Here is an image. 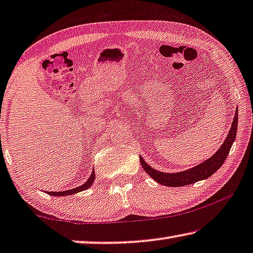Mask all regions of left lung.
Returning a JSON list of instances; mask_svg holds the SVG:
<instances>
[{
  "mask_svg": "<svg viewBox=\"0 0 253 253\" xmlns=\"http://www.w3.org/2000/svg\"><path fill=\"white\" fill-rule=\"evenodd\" d=\"M236 131H238V111H236L234 120H233L230 133H228L226 139H225V141L220 148L217 150V153L213 154V156L207 159L206 162L201 163V164L193 167V169L184 170V172L172 174L158 172V170L154 169L153 167H150L147 164L141 157H140V163H141L142 169L146 170L147 174L150 175V177H153L155 181H157L159 184L166 186H183L196 183L198 181L211 176L223 165L228 153H230L233 142L235 140Z\"/></svg>",
  "mask_w": 253,
  "mask_h": 253,
  "instance_id": "obj_1",
  "label": "left lung"
}]
</instances>
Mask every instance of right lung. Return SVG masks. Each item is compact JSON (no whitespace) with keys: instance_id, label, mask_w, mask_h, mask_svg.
Listing matches in <instances>:
<instances>
[{"instance_id":"obj_1","label":"right lung","mask_w":253,"mask_h":253,"mask_svg":"<svg viewBox=\"0 0 253 253\" xmlns=\"http://www.w3.org/2000/svg\"><path fill=\"white\" fill-rule=\"evenodd\" d=\"M94 180H95V172L91 173L90 177L88 178V181L86 182V183L80 185L79 188H76V189H72V190H68V191H62V192H48L49 194H52V196H69V194H73V193H77V192H80V191H84V190L88 189L89 186H90L92 183H94Z\"/></svg>"}]
</instances>
